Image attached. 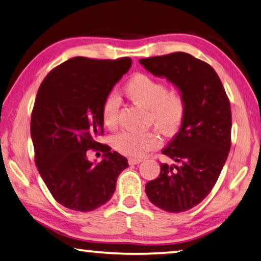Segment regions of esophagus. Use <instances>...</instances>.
Listing matches in <instances>:
<instances>
[{
	"instance_id": "34e87169",
	"label": "esophagus",
	"mask_w": 261,
	"mask_h": 261,
	"mask_svg": "<svg viewBox=\"0 0 261 261\" xmlns=\"http://www.w3.org/2000/svg\"><path fill=\"white\" fill-rule=\"evenodd\" d=\"M143 161V160H140V159H134V158H130L129 159V165H139V163Z\"/></svg>"
}]
</instances>
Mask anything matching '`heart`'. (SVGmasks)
<instances>
[{"label":"heart","instance_id":"heart-1","mask_svg":"<svg viewBox=\"0 0 261 261\" xmlns=\"http://www.w3.org/2000/svg\"><path fill=\"white\" fill-rule=\"evenodd\" d=\"M124 94L135 105L149 110V121L166 135H173L182 126L185 117V102L177 91H167L160 81L144 73H136L124 85ZM101 117L107 127H114L118 117V101L114 96L105 100ZM116 151L132 158H141L148 151L160 146L161 140L154 132L134 134L122 132L113 140Z\"/></svg>","mask_w":261,"mask_h":261}]
</instances>
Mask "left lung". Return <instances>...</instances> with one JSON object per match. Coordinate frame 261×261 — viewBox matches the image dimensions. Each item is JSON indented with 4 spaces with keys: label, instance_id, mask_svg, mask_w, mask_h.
I'll list each match as a JSON object with an SVG mask.
<instances>
[{
    "label": "left lung",
    "instance_id": "8db88e82",
    "mask_svg": "<svg viewBox=\"0 0 261 261\" xmlns=\"http://www.w3.org/2000/svg\"><path fill=\"white\" fill-rule=\"evenodd\" d=\"M139 63L153 76L173 84L185 102L183 124L162 149L174 163H160V175L149 180L145 191L159 208L185 212L208 196L227 161L230 102L215 70L187 53L149 57Z\"/></svg>",
    "mask_w": 261,
    "mask_h": 261
}]
</instances>
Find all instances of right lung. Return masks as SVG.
<instances>
[{
  "instance_id": "add662e5",
  "label": "right lung",
  "mask_w": 261,
  "mask_h": 261,
  "mask_svg": "<svg viewBox=\"0 0 261 261\" xmlns=\"http://www.w3.org/2000/svg\"><path fill=\"white\" fill-rule=\"evenodd\" d=\"M131 64L129 57H72L39 87L31 116L35 165L55 200L69 210L91 212L105 205L129 167L126 158L107 145L100 162L88 160L86 152L100 147L102 105Z\"/></svg>"
}]
</instances>
